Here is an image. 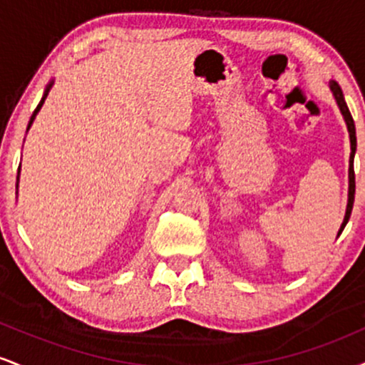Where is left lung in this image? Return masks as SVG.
<instances>
[{
	"mask_svg": "<svg viewBox=\"0 0 365 365\" xmlns=\"http://www.w3.org/2000/svg\"><path fill=\"white\" fill-rule=\"evenodd\" d=\"M329 87L331 91H333V96L334 99H336L338 106H340V111L343 115V118L346 121V127H349V133H350V148H351V153H350V168H349V204H346V215H345V220H343L341 223V228L340 232H338V235L343 232V228H345V225L349 223L350 220V215H351V207H354V199H355V173H354V156H355V149H357V137H355V123H354V118H351L350 111H349V106H346L345 103V98H343V92L340 89V86H338L336 82L331 81L329 82Z\"/></svg>",
	"mask_w": 365,
	"mask_h": 365,
	"instance_id": "8db88e82",
	"label": "left lung"
}]
</instances>
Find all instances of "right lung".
<instances>
[{"instance_id":"obj_1","label":"right lung","mask_w":365,"mask_h":365,"mask_svg":"<svg viewBox=\"0 0 365 365\" xmlns=\"http://www.w3.org/2000/svg\"><path fill=\"white\" fill-rule=\"evenodd\" d=\"M51 86H53V83H49V86H48V89H46V92H44L43 99H41V103H39V104H37V108H36V110H34V113H32V116H31V121H29V127H27V130H29V128H31V125H32V121H34V118H36L37 111H39V110H41V106H43V104H44V99H46V98H48V92H49V89H51Z\"/></svg>"}]
</instances>
